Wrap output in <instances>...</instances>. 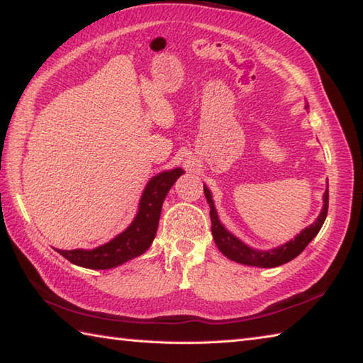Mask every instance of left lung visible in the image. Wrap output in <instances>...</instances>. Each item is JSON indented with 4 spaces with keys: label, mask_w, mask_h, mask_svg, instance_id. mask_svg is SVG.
I'll list each match as a JSON object with an SVG mask.
<instances>
[{
    "label": "left lung",
    "mask_w": 363,
    "mask_h": 363,
    "mask_svg": "<svg viewBox=\"0 0 363 363\" xmlns=\"http://www.w3.org/2000/svg\"><path fill=\"white\" fill-rule=\"evenodd\" d=\"M306 109H309V104H306ZM204 195L207 203L211 207V221H212V235L215 245L218 246V250L225 254V256L230 260L238 262L243 265L251 267H260V268H273L287 264V262L293 260L301 252L304 251L307 245L312 242V238L320 233L323 223L326 220L328 215V204H329V190L326 189L325 195H323V209L318 215V218L315 220L311 226L301 230V233L293 238V240L277 246L274 250L269 251H259L252 250L248 245H245L242 240H238L235 235H233L229 230L221 225L217 215V209L213 206V199L211 195V190L204 186Z\"/></svg>",
    "instance_id": "obj_1"
}]
</instances>
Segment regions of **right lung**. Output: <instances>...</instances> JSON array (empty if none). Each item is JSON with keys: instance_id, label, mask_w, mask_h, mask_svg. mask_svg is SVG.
<instances>
[{"instance_id": "add662e5", "label": "right lung", "mask_w": 363, "mask_h": 363, "mask_svg": "<svg viewBox=\"0 0 363 363\" xmlns=\"http://www.w3.org/2000/svg\"><path fill=\"white\" fill-rule=\"evenodd\" d=\"M182 173L181 168H174L151 177L142 194L134 221L109 243L98 246L95 250H59L57 252L72 264L91 269L113 268L138 257L150 248L156 237L162 204L169 189Z\"/></svg>"}]
</instances>
